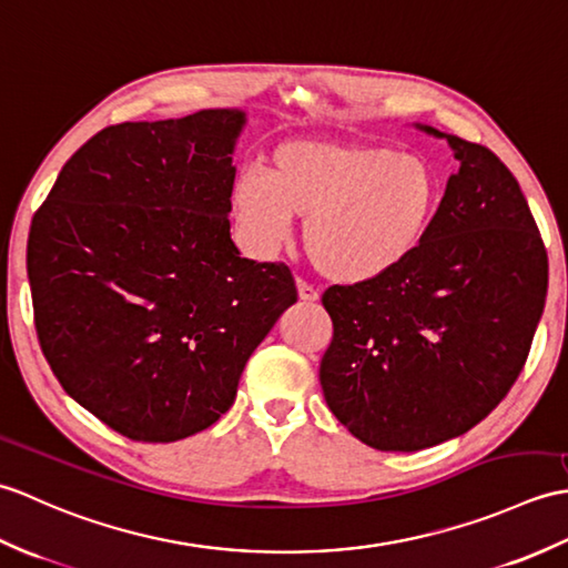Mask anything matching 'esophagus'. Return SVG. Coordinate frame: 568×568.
I'll list each match as a JSON object with an SVG mask.
<instances>
[{
    "label": "esophagus",
    "instance_id": "1",
    "mask_svg": "<svg viewBox=\"0 0 568 568\" xmlns=\"http://www.w3.org/2000/svg\"><path fill=\"white\" fill-rule=\"evenodd\" d=\"M296 288H298V298L304 301V304H313V301H318V292L308 282L296 280Z\"/></svg>",
    "mask_w": 568,
    "mask_h": 568
}]
</instances>
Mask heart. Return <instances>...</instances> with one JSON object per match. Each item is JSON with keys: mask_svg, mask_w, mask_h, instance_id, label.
Instances as JSON below:
<instances>
[{"mask_svg": "<svg viewBox=\"0 0 568 568\" xmlns=\"http://www.w3.org/2000/svg\"><path fill=\"white\" fill-rule=\"evenodd\" d=\"M443 180L420 155L394 148L294 138L272 150L267 178L243 172L233 213L260 255L280 247L292 219H306L304 245L327 280L372 282L406 262L430 231Z\"/></svg>", "mask_w": 568, "mask_h": 568, "instance_id": "1", "label": "heart"}]
</instances>
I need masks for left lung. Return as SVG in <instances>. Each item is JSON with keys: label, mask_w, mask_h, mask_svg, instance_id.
I'll use <instances>...</instances> for the list:
<instances>
[{"label": "left lung", "mask_w": 568, "mask_h": 568, "mask_svg": "<svg viewBox=\"0 0 568 568\" xmlns=\"http://www.w3.org/2000/svg\"><path fill=\"white\" fill-rule=\"evenodd\" d=\"M445 138L459 162L413 255L372 282L331 286L327 408L364 445L418 452L471 430L518 379L545 311L549 264L518 180L488 148Z\"/></svg>", "instance_id": "left-lung-1"}]
</instances>
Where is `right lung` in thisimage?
<instances>
[{
  "label": "right lung",
  "instance_id": "1",
  "mask_svg": "<svg viewBox=\"0 0 568 568\" xmlns=\"http://www.w3.org/2000/svg\"><path fill=\"white\" fill-rule=\"evenodd\" d=\"M241 109L129 121L90 138L36 211V333L68 396L138 443L233 406L252 352L296 304L286 264L231 241Z\"/></svg>",
  "mask_w": 568,
  "mask_h": 568
}]
</instances>
